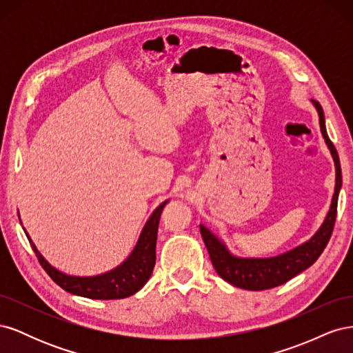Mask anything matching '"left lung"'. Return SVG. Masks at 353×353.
Here are the masks:
<instances>
[{
    "label": "left lung",
    "instance_id": "1",
    "mask_svg": "<svg viewBox=\"0 0 353 353\" xmlns=\"http://www.w3.org/2000/svg\"><path fill=\"white\" fill-rule=\"evenodd\" d=\"M312 103L319 116L321 134L331 156H333L336 166V187L333 200H331V206L323 225L319 227L314 236L303 244L297 245V248L279 256H272V258H239V256H234L227 249L225 243L221 241L215 234L200 223L201 237L208 248L213 268L216 270L221 279L232 285L244 288V290H268V288L281 285L292 280L293 276L309 268L321 256L331 237V232H333L337 216V200L341 188L340 160L334 144L328 138L321 104L315 100H312Z\"/></svg>",
    "mask_w": 353,
    "mask_h": 353
}]
</instances>
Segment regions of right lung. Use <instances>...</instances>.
I'll return each instance as SVG.
<instances>
[{"label": "right lung", "instance_id": "right-lung-1", "mask_svg": "<svg viewBox=\"0 0 353 353\" xmlns=\"http://www.w3.org/2000/svg\"><path fill=\"white\" fill-rule=\"evenodd\" d=\"M166 203L168 200H165L152 213V216L148 218L131 254L119 266H116L114 270L94 276L68 275L56 270L54 266H51L44 259V256L38 252L37 245L32 243L28 232H25L41 266L51 276V280L59 284L63 290L88 299H100V301L125 299L135 294L138 290H141L144 284L152 276L156 263V240L159 221Z\"/></svg>", "mask_w": 353, "mask_h": 353}]
</instances>
